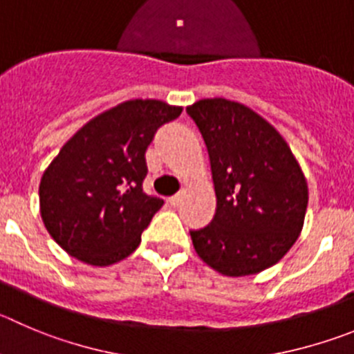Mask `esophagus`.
Instances as JSON below:
<instances>
[{"label":"esophagus","instance_id":"esophagus-1","mask_svg":"<svg viewBox=\"0 0 354 354\" xmlns=\"http://www.w3.org/2000/svg\"><path fill=\"white\" fill-rule=\"evenodd\" d=\"M169 204L173 207H178L181 204V196L180 194H176V196H173V197H169Z\"/></svg>","mask_w":354,"mask_h":354}]
</instances>
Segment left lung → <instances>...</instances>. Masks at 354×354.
<instances>
[{"mask_svg": "<svg viewBox=\"0 0 354 354\" xmlns=\"http://www.w3.org/2000/svg\"><path fill=\"white\" fill-rule=\"evenodd\" d=\"M209 155L216 213L190 230L197 255L223 276L269 269L299 239L307 181L288 143L241 102L201 99L187 108Z\"/></svg>", "mask_w": 354, "mask_h": 354, "instance_id": "obj_1", "label": "left lung"}]
</instances>
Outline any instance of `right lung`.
<instances>
[{
	"mask_svg": "<svg viewBox=\"0 0 354 354\" xmlns=\"http://www.w3.org/2000/svg\"><path fill=\"white\" fill-rule=\"evenodd\" d=\"M181 106L131 99L88 120L39 181V213L55 243L88 266L131 255L164 201L143 192L148 145Z\"/></svg>",
	"mask_w": 354,
	"mask_h": 354,
	"instance_id": "obj_1",
	"label": "right lung"
}]
</instances>
